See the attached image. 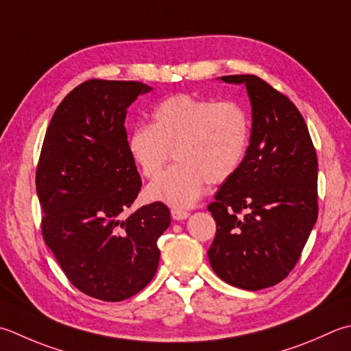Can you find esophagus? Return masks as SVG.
Listing matches in <instances>:
<instances>
[{
	"instance_id": "esophagus-1",
	"label": "esophagus",
	"mask_w": 351,
	"mask_h": 351,
	"mask_svg": "<svg viewBox=\"0 0 351 351\" xmlns=\"http://www.w3.org/2000/svg\"><path fill=\"white\" fill-rule=\"evenodd\" d=\"M189 216H190V213L187 210L171 208V217H173L175 221H184V219H187Z\"/></svg>"
}]
</instances>
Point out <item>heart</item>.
<instances>
[{
	"label": "heart",
	"mask_w": 351,
	"mask_h": 351,
	"mask_svg": "<svg viewBox=\"0 0 351 351\" xmlns=\"http://www.w3.org/2000/svg\"><path fill=\"white\" fill-rule=\"evenodd\" d=\"M251 120L237 101L176 94L152 109V123L130 130L128 152L147 180H155L171 154L176 160L146 190L152 201L189 208L205 181L222 184L236 173L248 152Z\"/></svg>",
	"instance_id": "heart-1"
}]
</instances>
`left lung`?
I'll use <instances>...</instances> for the list:
<instances>
[{
    "label": "left lung",
    "mask_w": 351,
    "mask_h": 351,
    "mask_svg": "<svg viewBox=\"0 0 351 351\" xmlns=\"http://www.w3.org/2000/svg\"><path fill=\"white\" fill-rule=\"evenodd\" d=\"M221 79L245 84L252 129L243 162L207 207L216 221L208 260L225 283L258 291L289 276L317 222L318 158L289 97L254 74Z\"/></svg>",
    "instance_id": "8db88e82"
}]
</instances>
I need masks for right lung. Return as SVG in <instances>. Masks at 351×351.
<instances>
[{
  "label": "right lung",
  "instance_id": "add662e5",
  "mask_svg": "<svg viewBox=\"0 0 351 351\" xmlns=\"http://www.w3.org/2000/svg\"><path fill=\"white\" fill-rule=\"evenodd\" d=\"M147 85L91 79L54 111L36 169L43 237L59 266L89 297L123 301L154 278L156 240L170 225L162 202L143 205L128 219L141 178L128 152L126 109Z\"/></svg>",
  "mask_w": 351,
  "mask_h": 351
}]
</instances>
